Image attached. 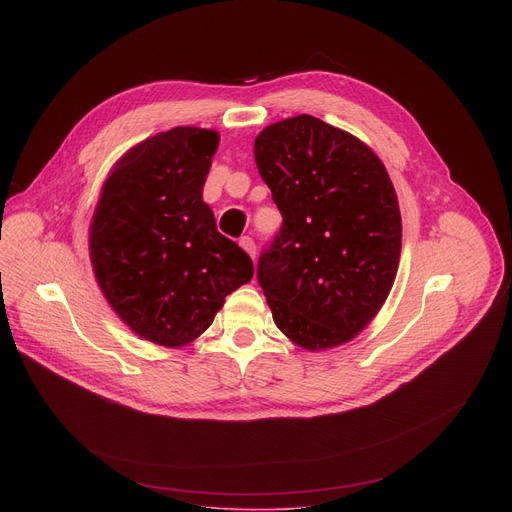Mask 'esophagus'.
I'll use <instances>...</instances> for the list:
<instances>
[{
    "instance_id": "1",
    "label": "esophagus",
    "mask_w": 512,
    "mask_h": 512,
    "mask_svg": "<svg viewBox=\"0 0 512 512\" xmlns=\"http://www.w3.org/2000/svg\"><path fill=\"white\" fill-rule=\"evenodd\" d=\"M238 245L245 249L253 259H255V253H257V249H255V240L251 238V236H242L240 240H238Z\"/></svg>"
}]
</instances>
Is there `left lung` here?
<instances>
[{
    "instance_id": "left-lung-1",
    "label": "left lung",
    "mask_w": 512,
    "mask_h": 512,
    "mask_svg": "<svg viewBox=\"0 0 512 512\" xmlns=\"http://www.w3.org/2000/svg\"><path fill=\"white\" fill-rule=\"evenodd\" d=\"M255 164L282 213L257 261L276 326L307 351L348 342L380 311L398 270L402 226L384 164L307 114L263 128Z\"/></svg>"
}]
</instances>
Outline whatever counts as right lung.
<instances>
[{
    "mask_svg": "<svg viewBox=\"0 0 512 512\" xmlns=\"http://www.w3.org/2000/svg\"><path fill=\"white\" fill-rule=\"evenodd\" d=\"M218 132L178 126L130 149L105 180L91 261L107 303L145 340L182 346L253 278V261L215 228L203 184Z\"/></svg>",
    "mask_w": 512,
    "mask_h": 512,
    "instance_id": "1",
    "label": "right lung"
}]
</instances>
